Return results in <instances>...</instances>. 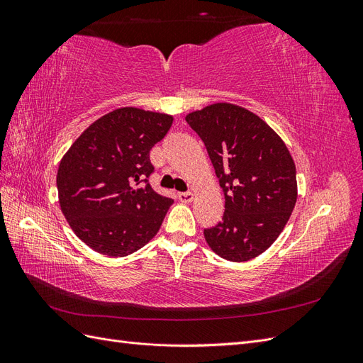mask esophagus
Listing matches in <instances>:
<instances>
[{"mask_svg":"<svg viewBox=\"0 0 363 363\" xmlns=\"http://www.w3.org/2000/svg\"><path fill=\"white\" fill-rule=\"evenodd\" d=\"M177 199L182 201V203H192L194 201V194L191 192H179L177 194Z\"/></svg>","mask_w":363,"mask_h":363,"instance_id":"obj_1","label":"esophagus"}]
</instances>
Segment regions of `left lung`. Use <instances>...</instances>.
<instances>
[{"label": "left lung", "mask_w": 363, "mask_h": 363, "mask_svg": "<svg viewBox=\"0 0 363 363\" xmlns=\"http://www.w3.org/2000/svg\"><path fill=\"white\" fill-rule=\"evenodd\" d=\"M204 142L224 196L225 211L204 230L219 257L247 262L268 250L296 203V171L283 139L256 113L215 103L186 115Z\"/></svg>", "instance_id": "1"}]
</instances>
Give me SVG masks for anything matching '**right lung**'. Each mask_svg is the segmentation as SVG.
<instances>
[{"label": "right lung", "instance_id": "add662e5", "mask_svg": "<svg viewBox=\"0 0 363 363\" xmlns=\"http://www.w3.org/2000/svg\"><path fill=\"white\" fill-rule=\"evenodd\" d=\"M174 118L121 107L98 118L65 152L57 171L62 213L77 238L96 252L124 257L159 232L174 200L148 183L150 150Z\"/></svg>", "mask_w": 363, "mask_h": 363}]
</instances>
